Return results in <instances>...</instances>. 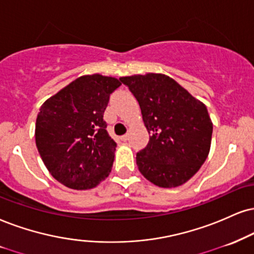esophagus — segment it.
I'll return each instance as SVG.
<instances>
[{
    "label": "esophagus",
    "instance_id": "34e87169",
    "mask_svg": "<svg viewBox=\"0 0 254 254\" xmlns=\"http://www.w3.org/2000/svg\"><path fill=\"white\" fill-rule=\"evenodd\" d=\"M120 139L122 140V141H127V140H128V135H127V134H125V135H122V136L120 137Z\"/></svg>",
    "mask_w": 254,
    "mask_h": 254
}]
</instances>
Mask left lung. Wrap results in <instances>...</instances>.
Segmentation results:
<instances>
[{
    "label": "left lung",
    "mask_w": 254,
    "mask_h": 254,
    "mask_svg": "<svg viewBox=\"0 0 254 254\" xmlns=\"http://www.w3.org/2000/svg\"><path fill=\"white\" fill-rule=\"evenodd\" d=\"M139 102L151 134L136 153L141 174L156 186L172 189L189 181L207 158L212 125L207 108L164 74L121 77Z\"/></svg>",
    "instance_id": "obj_1"
}]
</instances>
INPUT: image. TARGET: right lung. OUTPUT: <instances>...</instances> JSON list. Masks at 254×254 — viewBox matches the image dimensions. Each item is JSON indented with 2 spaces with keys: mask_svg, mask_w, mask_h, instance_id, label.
<instances>
[{
  "mask_svg": "<svg viewBox=\"0 0 254 254\" xmlns=\"http://www.w3.org/2000/svg\"><path fill=\"white\" fill-rule=\"evenodd\" d=\"M121 82L81 76L41 106L35 140L49 173L73 190H89L108 177L117 142L103 120L109 96Z\"/></svg>",
  "mask_w": 254,
  "mask_h": 254,
  "instance_id": "obj_1",
  "label": "right lung"
}]
</instances>
